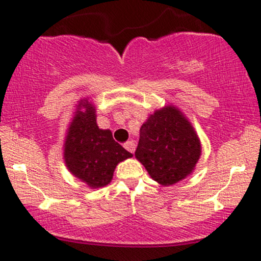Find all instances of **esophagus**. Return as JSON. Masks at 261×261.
<instances>
[{"label": "esophagus", "mask_w": 261, "mask_h": 261, "mask_svg": "<svg viewBox=\"0 0 261 261\" xmlns=\"http://www.w3.org/2000/svg\"><path fill=\"white\" fill-rule=\"evenodd\" d=\"M124 147L126 148L127 151L130 152V153H134V152H135V143H134V141H128V142L125 143Z\"/></svg>", "instance_id": "34e87169"}]
</instances>
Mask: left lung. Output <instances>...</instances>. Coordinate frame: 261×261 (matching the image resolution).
<instances>
[{
  "label": "left lung",
  "instance_id": "obj_1",
  "mask_svg": "<svg viewBox=\"0 0 261 261\" xmlns=\"http://www.w3.org/2000/svg\"><path fill=\"white\" fill-rule=\"evenodd\" d=\"M201 145L184 115L174 107L154 112L140 128L135 155L153 180L173 185L195 168Z\"/></svg>",
  "mask_w": 261,
  "mask_h": 261
}]
</instances>
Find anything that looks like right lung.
I'll return each instance as SVG.
<instances>
[{"label": "right lung", "instance_id": "1", "mask_svg": "<svg viewBox=\"0 0 261 261\" xmlns=\"http://www.w3.org/2000/svg\"><path fill=\"white\" fill-rule=\"evenodd\" d=\"M86 112L74 115L65 142V162L74 176L91 188L109 184L118 163L133 157L130 152L113 139L110 130H100L95 121L94 107L81 100Z\"/></svg>", "mask_w": 261, "mask_h": 261}]
</instances>
